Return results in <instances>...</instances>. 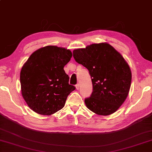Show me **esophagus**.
<instances>
[{
	"instance_id": "obj_1",
	"label": "esophagus",
	"mask_w": 152,
	"mask_h": 152,
	"mask_svg": "<svg viewBox=\"0 0 152 152\" xmlns=\"http://www.w3.org/2000/svg\"><path fill=\"white\" fill-rule=\"evenodd\" d=\"M79 84H77L76 85H75V88H76V89L77 90H78L79 89Z\"/></svg>"
}]
</instances>
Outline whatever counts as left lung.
<instances>
[{"mask_svg":"<svg viewBox=\"0 0 152 152\" xmlns=\"http://www.w3.org/2000/svg\"><path fill=\"white\" fill-rule=\"evenodd\" d=\"M73 58L89 71L93 91L85 100L88 109L108 116L121 107L129 93L132 72L128 63L108 43L92 44L73 51Z\"/></svg>","mask_w":152,"mask_h":152,"instance_id":"8db88e82","label":"left lung"}]
</instances>
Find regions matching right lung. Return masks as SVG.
Returning a JSON list of instances; mask_svg holds the SVG:
<instances>
[{
  "instance_id": "1",
  "label": "right lung",
  "mask_w": 152,
  "mask_h": 152,
  "mask_svg": "<svg viewBox=\"0 0 152 152\" xmlns=\"http://www.w3.org/2000/svg\"><path fill=\"white\" fill-rule=\"evenodd\" d=\"M72 53L66 48L47 45L34 51L22 67L21 93L31 110L50 116L65 106L75 87L69 84L64 67Z\"/></svg>"
}]
</instances>
